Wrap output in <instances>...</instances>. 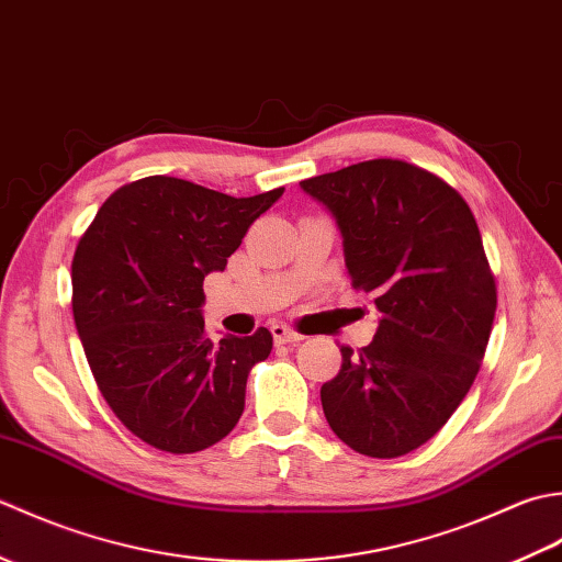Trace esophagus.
Here are the masks:
<instances>
[{"mask_svg":"<svg viewBox=\"0 0 562 562\" xmlns=\"http://www.w3.org/2000/svg\"><path fill=\"white\" fill-rule=\"evenodd\" d=\"M270 330H272V338H274V342H280V345H288V342H300V340H304L302 333H296L294 328L284 326V324H272V326H270Z\"/></svg>","mask_w":562,"mask_h":562,"instance_id":"34e87169","label":"esophagus"}]
</instances>
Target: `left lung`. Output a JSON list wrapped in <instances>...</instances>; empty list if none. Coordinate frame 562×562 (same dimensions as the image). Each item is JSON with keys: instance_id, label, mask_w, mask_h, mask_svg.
Instances as JSON below:
<instances>
[{"instance_id": "left-lung-1", "label": "left lung", "mask_w": 562, "mask_h": 562, "mask_svg": "<svg viewBox=\"0 0 562 562\" xmlns=\"http://www.w3.org/2000/svg\"><path fill=\"white\" fill-rule=\"evenodd\" d=\"M300 186L336 217L352 288L379 312L374 340L342 345L321 386L326 420L364 457H403L445 427L483 362L497 288L479 224L449 183L401 159Z\"/></svg>"}]
</instances>
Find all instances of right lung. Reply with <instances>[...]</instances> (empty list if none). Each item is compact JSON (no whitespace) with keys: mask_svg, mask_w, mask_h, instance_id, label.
I'll return each instance as SVG.
<instances>
[{"mask_svg":"<svg viewBox=\"0 0 562 562\" xmlns=\"http://www.w3.org/2000/svg\"><path fill=\"white\" fill-rule=\"evenodd\" d=\"M282 193L232 198L147 176L117 188L79 238L71 312L91 374L117 420L154 449L202 451L241 417L248 372L272 336L210 340L202 282Z\"/></svg>","mask_w":562,"mask_h":562,"instance_id":"obj_1","label":"right lung"}]
</instances>
